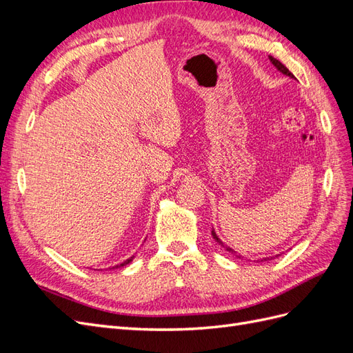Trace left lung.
Returning a JSON list of instances; mask_svg holds the SVG:
<instances>
[{
    "instance_id": "8db88e82",
    "label": "left lung",
    "mask_w": 353,
    "mask_h": 353,
    "mask_svg": "<svg viewBox=\"0 0 353 353\" xmlns=\"http://www.w3.org/2000/svg\"><path fill=\"white\" fill-rule=\"evenodd\" d=\"M268 57H270V61H271V63H272V65H274V66L276 68V70H280V72H281L283 74H285V77H290V78H294V74H293V73H292L290 70H288V69H287V68H285V66L283 65V63H281V61H279V60H276V59H274L272 56H268ZM212 237H213V240H215V241H216V243H218L219 245H222V248H223V249H225L227 252H230V253H231V254H234V256H237V258H241V256H240V254H237V252H236V250H234V249H231V248H230V245H227L225 243H223V241H222V240H221V239L218 237V234L215 232V230H213V228H212ZM276 256H279V254H276ZM241 259H243V258H241ZM268 259H272V258H263V261H268Z\"/></svg>"
}]
</instances>
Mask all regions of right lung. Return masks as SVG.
Wrapping results in <instances>:
<instances>
[{"mask_svg":"<svg viewBox=\"0 0 353 353\" xmlns=\"http://www.w3.org/2000/svg\"><path fill=\"white\" fill-rule=\"evenodd\" d=\"M135 258V256H131L130 259H126V261H123L122 263H117V265H114V266H112V268H109V270H117V268H122V266H126L128 263H131L132 262V259Z\"/></svg>","mask_w":353,"mask_h":353,"instance_id":"add662e5","label":"right lung"}]
</instances>
